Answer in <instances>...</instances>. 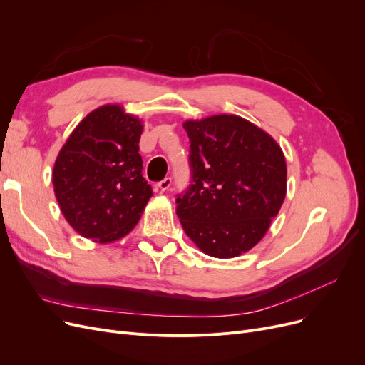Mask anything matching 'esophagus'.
Wrapping results in <instances>:
<instances>
[{
    "instance_id": "34e87169",
    "label": "esophagus",
    "mask_w": 365,
    "mask_h": 365,
    "mask_svg": "<svg viewBox=\"0 0 365 365\" xmlns=\"http://www.w3.org/2000/svg\"><path fill=\"white\" fill-rule=\"evenodd\" d=\"M157 186L160 187L161 192H165V190H168L171 186V178H164L161 182H158Z\"/></svg>"
}]
</instances>
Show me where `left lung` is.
I'll list each match as a JSON object with an SVG mask.
<instances>
[{"mask_svg":"<svg viewBox=\"0 0 365 365\" xmlns=\"http://www.w3.org/2000/svg\"><path fill=\"white\" fill-rule=\"evenodd\" d=\"M183 127L190 185L176 198V215L205 255L237 257L263 238L284 202V153L269 134L237 115Z\"/></svg>","mask_w":365,"mask_h":365,"instance_id":"8db88e82","label":"left lung"}]
</instances>
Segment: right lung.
Returning a JSON list of instances; mask_svg holds the SVG:
<instances>
[{
  "instance_id": "add662e5",
  "label": "right lung",
  "mask_w": 365,
  "mask_h": 365,
  "mask_svg": "<svg viewBox=\"0 0 365 365\" xmlns=\"http://www.w3.org/2000/svg\"><path fill=\"white\" fill-rule=\"evenodd\" d=\"M142 121L118 105L101 106L76 125L53 168L57 202L84 238L112 242L136 226L152 197L139 140Z\"/></svg>"
}]
</instances>
